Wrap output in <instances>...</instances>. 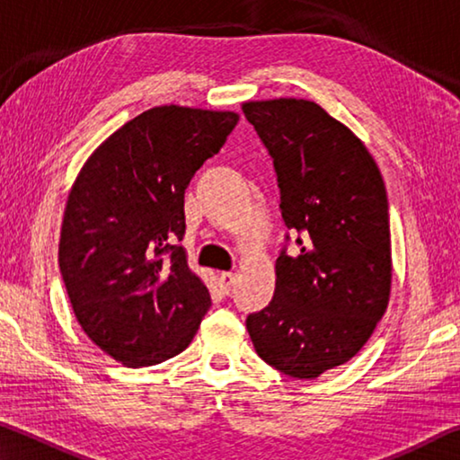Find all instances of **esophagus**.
<instances>
[{"instance_id": "obj_1", "label": "esophagus", "mask_w": 460, "mask_h": 460, "mask_svg": "<svg viewBox=\"0 0 460 460\" xmlns=\"http://www.w3.org/2000/svg\"><path fill=\"white\" fill-rule=\"evenodd\" d=\"M233 282H235V274H233V271H223L219 276V286L223 288V292H229Z\"/></svg>"}]
</instances>
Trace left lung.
Instances as JSON below:
<instances>
[{
	"label": "left lung",
	"instance_id": "1",
	"mask_svg": "<svg viewBox=\"0 0 460 460\" xmlns=\"http://www.w3.org/2000/svg\"><path fill=\"white\" fill-rule=\"evenodd\" d=\"M243 113L268 147L288 229L305 235L276 260L270 305L247 316L263 361L314 379L361 351L392 292L385 184L367 147L314 101H247Z\"/></svg>",
	"mask_w": 460,
	"mask_h": 460
}]
</instances>
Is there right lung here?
Masks as SVG:
<instances>
[{"instance_id":"right-lung-1","label":"right lung","mask_w":460,"mask_h":460,"mask_svg":"<svg viewBox=\"0 0 460 460\" xmlns=\"http://www.w3.org/2000/svg\"><path fill=\"white\" fill-rule=\"evenodd\" d=\"M235 111L152 107L113 131L68 192L58 266L84 334L126 367L182 353L211 308L182 241L184 190Z\"/></svg>"}]
</instances>
